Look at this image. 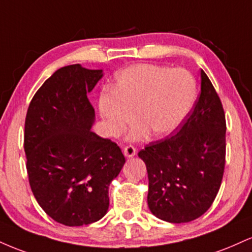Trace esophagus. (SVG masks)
Listing matches in <instances>:
<instances>
[{
    "label": "esophagus",
    "instance_id": "obj_1",
    "mask_svg": "<svg viewBox=\"0 0 252 252\" xmlns=\"http://www.w3.org/2000/svg\"><path fill=\"white\" fill-rule=\"evenodd\" d=\"M123 154L126 156V158H132V156L136 155V148L134 146H126V148L123 149Z\"/></svg>",
    "mask_w": 252,
    "mask_h": 252
}]
</instances>
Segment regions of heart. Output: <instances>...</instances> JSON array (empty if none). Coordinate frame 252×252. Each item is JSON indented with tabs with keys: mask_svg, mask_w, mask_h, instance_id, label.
Instances as JSON below:
<instances>
[{
	"mask_svg": "<svg viewBox=\"0 0 252 252\" xmlns=\"http://www.w3.org/2000/svg\"><path fill=\"white\" fill-rule=\"evenodd\" d=\"M198 84L185 68L140 63L130 66L116 77L112 91L99 97L100 116L112 135H118L136 118L140 121L128 135L137 141L148 130L155 137L174 132L194 108Z\"/></svg>",
	"mask_w": 252,
	"mask_h": 252,
	"instance_id": "1",
	"label": "heart"
}]
</instances>
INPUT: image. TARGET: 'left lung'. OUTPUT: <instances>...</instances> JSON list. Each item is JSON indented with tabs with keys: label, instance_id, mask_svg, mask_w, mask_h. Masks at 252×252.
<instances>
[{
	"label": "left lung",
	"instance_id": "8db88e82",
	"mask_svg": "<svg viewBox=\"0 0 252 252\" xmlns=\"http://www.w3.org/2000/svg\"><path fill=\"white\" fill-rule=\"evenodd\" d=\"M200 77V96L176 134L138 153L148 172L150 212L175 224L194 220L210 209L224 174V109L202 70Z\"/></svg>",
	"mask_w": 252,
	"mask_h": 252
}]
</instances>
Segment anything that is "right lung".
Instances as JSON below:
<instances>
[{
  "mask_svg": "<svg viewBox=\"0 0 252 252\" xmlns=\"http://www.w3.org/2000/svg\"><path fill=\"white\" fill-rule=\"evenodd\" d=\"M103 70L59 68L28 106L25 153L32 192L53 220L89 225L106 215L109 186L126 158L120 147L91 131L94 110L88 94Z\"/></svg>",
  "mask_w": 252,
  "mask_h": 252,
  "instance_id": "right-lung-1",
  "label": "right lung"
}]
</instances>
